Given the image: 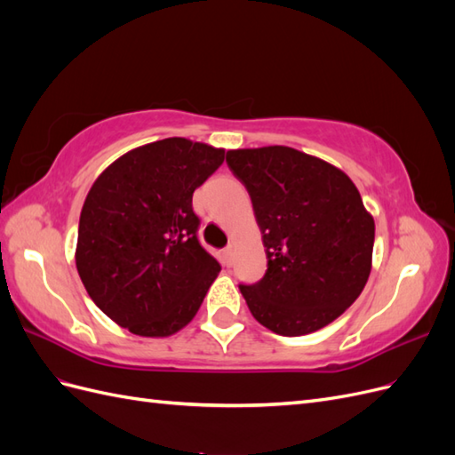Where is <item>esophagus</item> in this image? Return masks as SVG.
Returning a JSON list of instances; mask_svg holds the SVG:
<instances>
[{
	"instance_id": "1",
	"label": "esophagus",
	"mask_w": 455,
	"mask_h": 455,
	"mask_svg": "<svg viewBox=\"0 0 455 455\" xmlns=\"http://www.w3.org/2000/svg\"><path fill=\"white\" fill-rule=\"evenodd\" d=\"M224 261H226V266H231V261H233V249L231 246H228V249H224Z\"/></svg>"
}]
</instances>
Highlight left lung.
<instances>
[{
  "label": "left lung",
  "instance_id": "left-lung-1",
  "mask_svg": "<svg viewBox=\"0 0 455 455\" xmlns=\"http://www.w3.org/2000/svg\"><path fill=\"white\" fill-rule=\"evenodd\" d=\"M228 167L252 199L267 271L239 286L254 319L279 336L336 321L370 277L374 218L351 178L288 146L229 149Z\"/></svg>",
  "mask_w": 455,
  "mask_h": 455
}]
</instances>
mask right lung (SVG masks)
Returning <instances> with one entry per match:
<instances>
[{
	"instance_id": "add662e5",
	"label": "right lung",
	"mask_w": 455,
	"mask_h": 455,
	"mask_svg": "<svg viewBox=\"0 0 455 455\" xmlns=\"http://www.w3.org/2000/svg\"><path fill=\"white\" fill-rule=\"evenodd\" d=\"M222 148L164 139L96 178L79 216L76 266L91 299L129 332L167 338L197 315L220 264L199 239L194 191Z\"/></svg>"
}]
</instances>
